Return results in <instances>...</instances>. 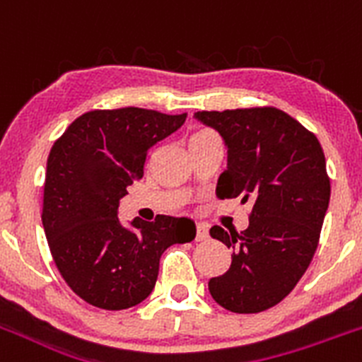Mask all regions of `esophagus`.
I'll use <instances>...</instances> for the list:
<instances>
[{"label":"esophagus","instance_id":"obj_1","mask_svg":"<svg viewBox=\"0 0 362 362\" xmlns=\"http://www.w3.org/2000/svg\"><path fill=\"white\" fill-rule=\"evenodd\" d=\"M197 241H206V239H209V234H207V228L206 225L199 223L197 225Z\"/></svg>","mask_w":362,"mask_h":362}]
</instances>
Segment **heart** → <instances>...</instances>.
Masks as SVG:
<instances>
[{
	"label": "heart",
	"mask_w": 362,
	"mask_h": 362,
	"mask_svg": "<svg viewBox=\"0 0 362 362\" xmlns=\"http://www.w3.org/2000/svg\"><path fill=\"white\" fill-rule=\"evenodd\" d=\"M206 135H213V132H211V130H199V132H195V134H193V135H192V139L206 137Z\"/></svg>",
	"instance_id": "b5f03b06"
}]
</instances>
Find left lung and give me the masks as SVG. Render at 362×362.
<instances>
[{
  "label": "left lung",
  "instance_id": "left-lung-1",
  "mask_svg": "<svg viewBox=\"0 0 362 362\" xmlns=\"http://www.w3.org/2000/svg\"><path fill=\"white\" fill-rule=\"evenodd\" d=\"M195 117L228 149L218 197L253 200L246 230L211 228L234 255L227 273L211 278L209 292L234 313L269 310L294 291L318 246L331 197L322 146L276 107L200 110Z\"/></svg>",
  "mask_w": 362,
  "mask_h": 362
}]
</instances>
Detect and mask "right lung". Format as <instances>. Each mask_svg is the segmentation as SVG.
Segmentation results:
<instances>
[{
  "instance_id": "add662e5",
  "label": "right lung",
  "mask_w": 362,
  "mask_h": 362,
  "mask_svg": "<svg viewBox=\"0 0 362 362\" xmlns=\"http://www.w3.org/2000/svg\"><path fill=\"white\" fill-rule=\"evenodd\" d=\"M186 112L123 107L78 116L47 158L42 223L68 287L102 310H127L153 292L160 257L189 243L195 223L158 214L119 223V199L144 176L149 149L181 128Z\"/></svg>"
}]
</instances>
